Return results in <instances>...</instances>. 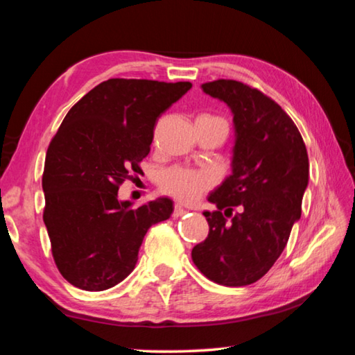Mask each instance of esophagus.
Here are the masks:
<instances>
[{"label":"esophagus","instance_id":"34e87169","mask_svg":"<svg viewBox=\"0 0 355 355\" xmlns=\"http://www.w3.org/2000/svg\"><path fill=\"white\" fill-rule=\"evenodd\" d=\"M188 211H186V208H183L182 205H175V208H173V218H180V216L186 214Z\"/></svg>","mask_w":355,"mask_h":355}]
</instances>
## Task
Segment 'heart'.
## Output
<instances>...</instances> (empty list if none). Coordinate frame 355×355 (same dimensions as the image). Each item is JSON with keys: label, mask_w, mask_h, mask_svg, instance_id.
Segmentation results:
<instances>
[{"label": "heart", "mask_w": 355, "mask_h": 355, "mask_svg": "<svg viewBox=\"0 0 355 355\" xmlns=\"http://www.w3.org/2000/svg\"><path fill=\"white\" fill-rule=\"evenodd\" d=\"M213 184L208 172L192 171L186 167H171L159 173V186L166 194L182 202H192Z\"/></svg>", "instance_id": "heart-1"}]
</instances>
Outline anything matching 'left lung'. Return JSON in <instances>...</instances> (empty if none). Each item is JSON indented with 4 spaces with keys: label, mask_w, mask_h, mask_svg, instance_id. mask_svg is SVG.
I'll return each mask as SVG.
<instances>
[{
    "label": "left lung",
    "mask_w": 355,
    "mask_h": 355,
    "mask_svg": "<svg viewBox=\"0 0 355 355\" xmlns=\"http://www.w3.org/2000/svg\"><path fill=\"white\" fill-rule=\"evenodd\" d=\"M202 89L230 107L235 146L232 173L208 196L218 208L203 213L208 238L191 255L209 280L245 286L272 268L300 218L309 155L290 116L260 91L233 80L205 83ZM236 206L240 211L233 215Z\"/></svg>",
    "instance_id": "obj_1"
}]
</instances>
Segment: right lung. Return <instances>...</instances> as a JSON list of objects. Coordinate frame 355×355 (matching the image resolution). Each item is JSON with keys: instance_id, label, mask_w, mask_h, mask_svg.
<instances>
[{"instance_id": "obj_1", "label": "right lung", "mask_w": 355, "mask_h": 355, "mask_svg": "<svg viewBox=\"0 0 355 355\" xmlns=\"http://www.w3.org/2000/svg\"><path fill=\"white\" fill-rule=\"evenodd\" d=\"M192 84L112 78L67 112L48 147L44 222L62 277L86 291L127 279L150 227L171 218L169 197L133 208L119 184L139 172L158 117Z\"/></svg>"}]
</instances>
